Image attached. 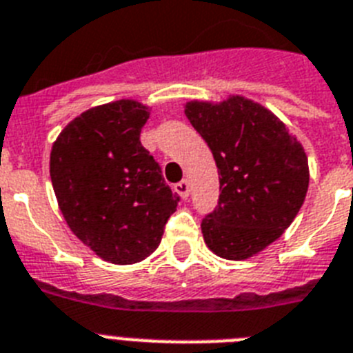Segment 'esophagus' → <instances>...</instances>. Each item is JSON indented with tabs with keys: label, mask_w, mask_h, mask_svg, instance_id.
Masks as SVG:
<instances>
[{
	"label": "esophagus",
	"mask_w": 353,
	"mask_h": 353,
	"mask_svg": "<svg viewBox=\"0 0 353 353\" xmlns=\"http://www.w3.org/2000/svg\"><path fill=\"white\" fill-rule=\"evenodd\" d=\"M174 191L180 194L182 198H188L189 196V182L188 180H182V182L174 183Z\"/></svg>",
	"instance_id": "34e87169"
}]
</instances>
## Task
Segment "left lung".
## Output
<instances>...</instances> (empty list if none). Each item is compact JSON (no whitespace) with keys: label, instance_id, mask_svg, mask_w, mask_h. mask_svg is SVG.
<instances>
[{"label":"left lung","instance_id":"8db88e82","mask_svg":"<svg viewBox=\"0 0 353 353\" xmlns=\"http://www.w3.org/2000/svg\"><path fill=\"white\" fill-rule=\"evenodd\" d=\"M220 174V198L202 220L203 240L225 260H245L283 234L308 189L303 145L274 113L249 99L185 104Z\"/></svg>","mask_w":353,"mask_h":353}]
</instances>
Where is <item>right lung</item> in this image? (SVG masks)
Here are the masks:
<instances>
[{
    "mask_svg": "<svg viewBox=\"0 0 353 353\" xmlns=\"http://www.w3.org/2000/svg\"><path fill=\"white\" fill-rule=\"evenodd\" d=\"M148 117V108L122 99L79 115L52 145L50 179L66 223L115 265L148 258L180 202L141 144Z\"/></svg>",
    "mask_w": 353,
    "mask_h": 353,
    "instance_id": "add662e5",
    "label": "right lung"
}]
</instances>
